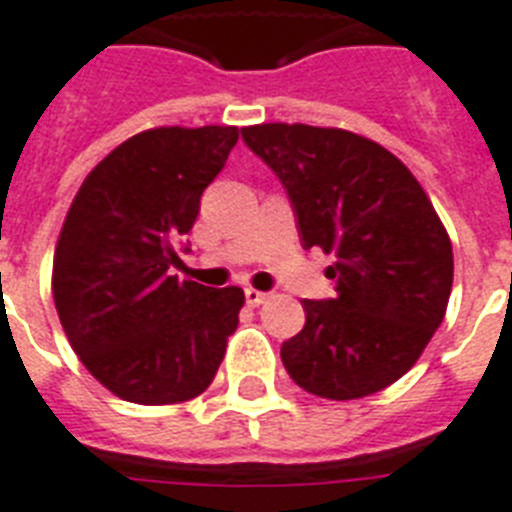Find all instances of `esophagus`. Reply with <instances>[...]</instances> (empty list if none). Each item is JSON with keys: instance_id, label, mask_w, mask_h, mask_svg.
I'll return each mask as SVG.
<instances>
[{"instance_id": "1", "label": "esophagus", "mask_w": 512, "mask_h": 512, "mask_svg": "<svg viewBox=\"0 0 512 512\" xmlns=\"http://www.w3.org/2000/svg\"><path fill=\"white\" fill-rule=\"evenodd\" d=\"M269 298V293H261L256 287H246V303L248 306H261Z\"/></svg>"}]
</instances>
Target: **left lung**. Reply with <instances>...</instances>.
<instances>
[{
    "label": "left lung",
    "instance_id": "1",
    "mask_svg": "<svg viewBox=\"0 0 512 512\" xmlns=\"http://www.w3.org/2000/svg\"><path fill=\"white\" fill-rule=\"evenodd\" d=\"M243 141L285 185L303 248L335 253V298L303 301L306 324L282 342L298 387L356 400L398 382L442 324L453 246L398 156L340 128L253 125Z\"/></svg>",
    "mask_w": 512,
    "mask_h": 512
}]
</instances>
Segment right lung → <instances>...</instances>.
I'll return each mask as SVG.
<instances>
[{
  "label": "right lung",
  "mask_w": 512,
  "mask_h": 512,
  "mask_svg": "<svg viewBox=\"0 0 512 512\" xmlns=\"http://www.w3.org/2000/svg\"><path fill=\"white\" fill-rule=\"evenodd\" d=\"M238 135L230 125L143 130L96 164L67 211L52 272L59 322L83 366L128 403L201 395L238 327L240 287L170 274Z\"/></svg>",
  "instance_id": "obj_1"
}]
</instances>
